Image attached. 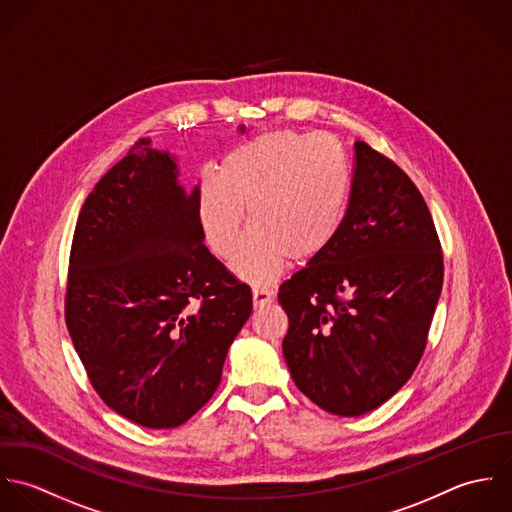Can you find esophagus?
<instances>
[{
    "instance_id": "34e87169",
    "label": "esophagus",
    "mask_w": 512,
    "mask_h": 512,
    "mask_svg": "<svg viewBox=\"0 0 512 512\" xmlns=\"http://www.w3.org/2000/svg\"><path fill=\"white\" fill-rule=\"evenodd\" d=\"M275 301V291L267 287H253V305L255 308L265 307Z\"/></svg>"
}]
</instances>
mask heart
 <instances>
[{"instance_id": "heart-1", "label": "heart", "mask_w": 512, "mask_h": 512, "mask_svg": "<svg viewBox=\"0 0 512 512\" xmlns=\"http://www.w3.org/2000/svg\"><path fill=\"white\" fill-rule=\"evenodd\" d=\"M352 174L342 146L326 136L279 130L231 148L217 174L198 182V225L205 245L233 261L251 283H269L289 259L322 255L338 237L350 204Z\"/></svg>"}]
</instances>
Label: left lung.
Returning a JSON list of instances; mask_svg holds the SVG:
<instances>
[{"label": "left lung", "instance_id": "8db88e82", "mask_svg": "<svg viewBox=\"0 0 512 512\" xmlns=\"http://www.w3.org/2000/svg\"><path fill=\"white\" fill-rule=\"evenodd\" d=\"M354 150L338 237L279 289L297 388L344 417L380 408L408 382L443 285L439 237L419 190L366 142Z\"/></svg>", "mask_w": 512, "mask_h": 512}]
</instances>
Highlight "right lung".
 <instances>
[{
  "mask_svg": "<svg viewBox=\"0 0 512 512\" xmlns=\"http://www.w3.org/2000/svg\"><path fill=\"white\" fill-rule=\"evenodd\" d=\"M245 132L241 124L237 128ZM170 152L140 138L81 207L65 316L108 408L170 429L204 408L253 297L209 253Z\"/></svg>",
  "mask_w": 512,
  "mask_h": 512,
  "instance_id": "right-lung-1",
  "label": "right lung"
}]
</instances>
